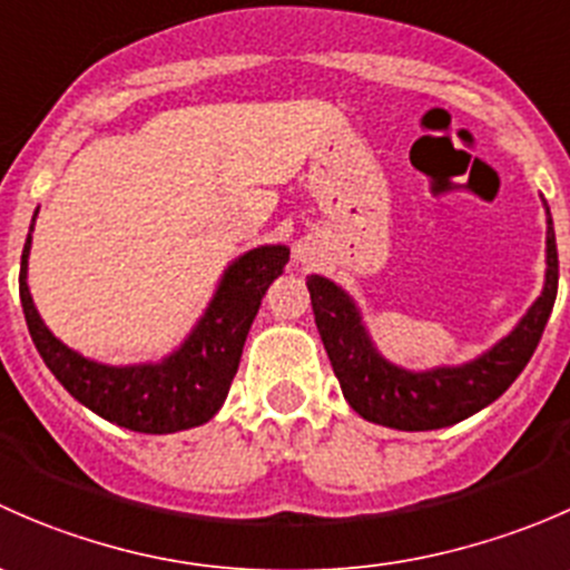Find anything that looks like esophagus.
Returning <instances> with one entry per match:
<instances>
[{"label":"esophagus","instance_id":"esophagus-1","mask_svg":"<svg viewBox=\"0 0 570 570\" xmlns=\"http://www.w3.org/2000/svg\"><path fill=\"white\" fill-rule=\"evenodd\" d=\"M295 253H297V258H301V262H308V258L314 256V243H308V239H301Z\"/></svg>","mask_w":570,"mask_h":570}]
</instances>
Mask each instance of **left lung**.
<instances>
[{
    "label": "left lung",
    "instance_id": "1",
    "mask_svg": "<svg viewBox=\"0 0 570 570\" xmlns=\"http://www.w3.org/2000/svg\"><path fill=\"white\" fill-rule=\"evenodd\" d=\"M549 215V209H546ZM546 286L534 301L527 317L515 325L510 336L493 344L485 355L461 366H439L428 372H411L389 364L366 336L361 314L347 292L322 275H308L312 308L317 331L338 377L342 394L350 407L366 422L383 428L439 430L463 422L471 413L482 411L510 389V383L530 364L543 327L549 322L557 297V262L554 226L549 215V237H546Z\"/></svg>",
    "mask_w": 570,
    "mask_h": 570
}]
</instances>
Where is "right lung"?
<instances>
[{"mask_svg":"<svg viewBox=\"0 0 570 570\" xmlns=\"http://www.w3.org/2000/svg\"><path fill=\"white\" fill-rule=\"evenodd\" d=\"M30 245L32 234H27L19 295L27 327L43 364L73 400L99 413L101 419L151 435L198 428L220 411L237 375L245 338L262 306L264 292L289 262V250L284 245L248 250L226 269L206 314L174 355H168L163 364L107 366L79 355L43 325L27 289Z\"/></svg>","mask_w":570,"mask_h":570,"instance_id":"add662e5","label":"right lung"}]
</instances>
